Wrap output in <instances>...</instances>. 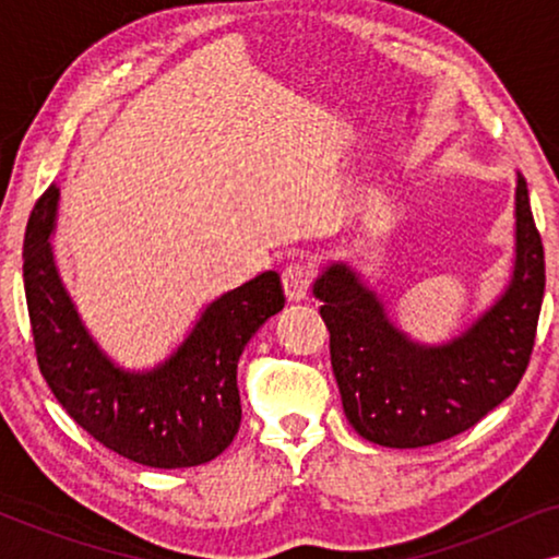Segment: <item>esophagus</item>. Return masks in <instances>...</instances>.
<instances>
[{
    "label": "esophagus",
    "mask_w": 559,
    "mask_h": 559,
    "mask_svg": "<svg viewBox=\"0 0 559 559\" xmlns=\"http://www.w3.org/2000/svg\"><path fill=\"white\" fill-rule=\"evenodd\" d=\"M312 280H316V270H312L310 264H305V262L287 264L285 270H282V285H285L287 300H293V302L302 300V297L308 295Z\"/></svg>",
    "instance_id": "esophagus-1"
}]
</instances>
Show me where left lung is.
I'll return each instance as SVG.
<instances>
[{
    "instance_id": "1",
    "label": "left lung",
    "mask_w": 559,
    "mask_h": 559,
    "mask_svg": "<svg viewBox=\"0 0 559 559\" xmlns=\"http://www.w3.org/2000/svg\"><path fill=\"white\" fill-rule=\"evenodd\" d=\"M328 331L343 412L361 438L425 448L471 430L530 366L545 297V249L526 180H516V262L507 293L461 338L419 346L394 328L354 270L333 264L312 287Z\"/></svg>"
}]
</instances>
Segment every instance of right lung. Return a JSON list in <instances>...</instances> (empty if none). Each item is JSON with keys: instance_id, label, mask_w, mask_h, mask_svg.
<instances>
[{"instance_id": "add662e5", "label": "right lung", "mask_w": 559, "mask_h": 559, "mask_svg": "<svg viewBox=\"0 0 559 559\" xmlns=\"http://www.w3.org/2000/svg\"><path fill=\"white\" fill-rule=\"evenodd\" d=\"M58 188H48L25 231V297L35 356L63 409L114 453L150 468H190L231 445L241 425L236 364L266 318L285 308L277 272L221 295L163 366L132 373L106 358L58 277L48 236Z\"/></svg>"}]
</instances>
